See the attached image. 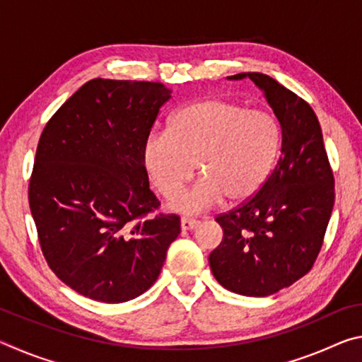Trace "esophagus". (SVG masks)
I'll use <instances>...</instances> for the list:
<instances>
[{"label": "esophagus", "mask_w": 362, "mask_h": 362, "mask_svg": "<svg viewBox=\"0 0 362 362\" xmlns=\"http://www.w3.org/2000/svg\"><path fill=\"white\" fill-rule=\"evenodd\" d=\"M199 225V222L198 220H194V218H188V217H183L182 220H180V226H182V230L183 231H188V230H194L196 226Z\"/></svg>", "instance_id": "34e87169"}]
</instances>
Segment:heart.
Returning a JSON list of instances; mask_svg holds the SVG:
<instances>
[{"label":"heart","instance_id":"1","mask_svg":"<svg viewBox=\"0 0 362 362\" xmlns=\"http://www.w3.org/2000/svg\"><path fill=\"white\" fill-rule=\"evenodd\" d=\"M278 150L279 129L273 116L231 100L203 99L177 110L168 131H153L142 156L166 199L174 198L198 168L201 179L170 204L192 216L223 198L230 203L252 198L272 174Z\"/></svg>","mask_w":362,"mask_h":362}]
</instances>
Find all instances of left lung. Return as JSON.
Here are the masks:
<instances>
[{
	"label": "left lung",
	"mask_w": 362,
	"mask_h": 362,
	"mask_svg": "<svg viewBox=\"0 0 362 362\" xmlns=\"http://www.w3.org/2000/svg\"><path fill=\"white\" fill-rule=\"evenodd\" d=\"M252 79L281 126V155L259 193L216 218L223 240L209 255L220 286L246 297L289 287L320 254L334 207V174L308 103L263 73Z\"/></svg>",
	"instance_id": "left-lung-1"
}]
</instances>
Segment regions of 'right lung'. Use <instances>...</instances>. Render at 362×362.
I'll return each mask as SVG.
<instances>
[{
  "mask_svg": "<svg viewBox=\"0 0 362 362\" xmlns=\"http://www.w3.org/2000/svg\"><path fill=\"white\" fill-rule=\"evenodd\" d=\"M173 90L95 78L42 131L28 185L47 265L81 296L122 303L148 291L180 233L148 185L144 142Z\"/></svg>",
  "mask_w": 362,
  "mask_h": 362,
  "instance_id": "add662e5",
  "label": "right lung"
}]
</instances>
